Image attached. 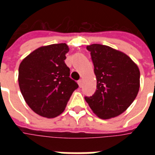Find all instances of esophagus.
<instances>
[{"instance_id": "1", "label": "esophagus", "mask_w": 155, "mask_h": 155, "mask_svg": "<svg viewBox=\"0 0 155 155\" xmlns=\"http://www.w3.org/2000/svg\"><path fill=\"white\" fill-rule=\"evenodd\" d=\"M78 84H79V86H80V87H81L83 86V83H82V80H80L79 81H78Z\"/></svg>"}]
</instances>
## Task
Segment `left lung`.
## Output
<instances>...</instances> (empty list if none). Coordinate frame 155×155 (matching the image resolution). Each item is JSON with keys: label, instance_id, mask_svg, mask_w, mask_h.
Returning <instances> with one entry per match:
<instances>
[{"label": "left lung", "instance_id": "obj_1", "mask_svg": "<svg viewBox=\"0 0 155 155\" xmlns=\"http://www.w3.org/2000/svg\"><path fill=\"white\" fill-rule=\"evenodd\" d=\"M91 52L97 90L84 99L92 112L102 119L117 117L127 109L137 97L140 71L125 53L101 44L87 46Z\"/></svg>", "mask_w": 155, "mask_h": 155}]
</instances>
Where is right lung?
Instances as JSON below:
<instances>
[{"mask_svg":"<svg viewBox=\"0 0 155 155\" xmlns=\"http://www.w3.org/2000/svg\"><path fill=\"white\" fill-rule=\"evenodd\" d=\"M66 43L38 48L26 56L18 69L21 94L30 108L47 118L60 115L79 85L71 80L66 65Z\"/></svg>","mask_w":155,"mask_h":155,"instance_id":"add662e5","label":"right lung"}]
</instances>
